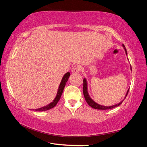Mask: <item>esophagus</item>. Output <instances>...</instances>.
I'll use <instances>...</instances> for the list:
<instances>
[{
  "label": "esophagus",
  "mask_w": 147,
  "mask_h": 147,
  "mask_svg": "<svg viewBox=\"0 0 147 147\" xmlns=\"http://www.w3.org/2000/svg\"><path fill=\"white\" fill-rule=\"evenodd\" d=\"M81 69H82V67L80 65H75L73 67V69H72V71H73V73H78L79 71H80Z\"/></svg>",
  "instance_id": "34e87169"
}]
</instances>
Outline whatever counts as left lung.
Here are the masks:
<instances>
[{"mask_svg": "<svg viewBox=\"0 0 147 147\" xmlns=\"http://www.w3.org/2000/svg\"><path fill=\"white\" fill-rule=\"evenodd\" d=\"M123 46L124 47V51H125L126 52V54L127 55V52H126V49L125 48V47H124V45L123 44ZM130 69L131 70V67L130 66ZM128 91L129 89L127 91V93H126V96L125 97H124V99H125L126 96H127V94L128 93ZM83 93H84V98H85L87 102V103H88L89 106H90L91 108H93L94 109H111L112 108H116V107L119 106V105H121V104H122V102H123V100H122L121 102H120L119 104H115V105H113V106H102V105H100V104H97L96 102H95L94 100H92V99L90 98V96H89V93L88 92V83H87V81H86V78H84V83H83Z\"/></svg>", "mask_w": 147, "mask_h": 147, "instance_id": "1", "label": "left lung"}]
</instances>
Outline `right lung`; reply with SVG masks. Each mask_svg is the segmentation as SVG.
Segmentation results:
<instances>
[{
    "label": "right lung",
    "instance_id": "1",
    "mask_svg": "<svg viewBox=\"0 0 147 147\" xmlns=\"http://www.w3.org/2000/svg\"><path fill=\"white\" fill-rule=\"evenodd\" d=\"M69 76H70V73H69V72H67L66 74H64L63 77L62 78L61 83H60V84H59V88L58 90V93H57V95L56 96V98H54L53 102H52L51 103H50L47 106H43V107H42V108H38V109H36L35 110L37 111H47V110H49V109H51L53 108H54V107L56 105L57 103L58 102V101L59 100V99H60V98H61L62 93H63L64 88H65V86L66 82H67Z\"/></svg>",
    "mask_w": 147,
    "mask_h": 147
}]
</instances>
